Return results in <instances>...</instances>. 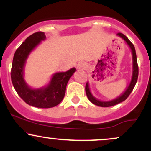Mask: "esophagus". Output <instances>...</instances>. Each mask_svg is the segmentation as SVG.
<instances>
[{"instance_id":"34e87169","label":"esophagus","mask_w":151,"mask_h":151,"mask_svg":"<svg viewBox=\"0 0 151 151\" xmlns=\"http://www.w3.org/2000/svg\"><path fill=\"white\" fill-rule=\"evenodd\" d=\"M86 65L85 63H84V62H80V63L78 64L77 65V70H85L86 68Z\"/></svg>"}]
</instances>
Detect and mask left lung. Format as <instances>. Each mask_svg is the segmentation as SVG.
<instances>
[{"label":"left lung","mask_w":151,"mask_h":151,"mask_svg":"<svg viewBox=\"0 0 151 151\" xmlns=\"http://www.w3.org/2000/svg\"><path fill=\"white\" fill-rule=\"evenodd\" d=\"M117 36L120 37L121 39L124 40L125 42L127 43V45L129 47L131 48V53H132V62H133V71H132V77H131V80L130 81V84L129 86H127L125 91H124V93H121L119 96H118L116 99H114L113 100H111V101H101V100H99L98 99L93 96L92 93L90 91L89 89V82H86V86H85V91L87 98L89 99V100L91 103L93 104L99 106L101 107H109V106H112L116 105L118 104L121 103V102L125 101L126 99L128 98V96H129L130 93H131V91H133V88H134L135 85H136L137 80H138V63H137V58H136V50H135L134 45L131 43V41L128 39V37L126 35H124V34L119 32L116 34Z\"/></svg>","instance_id":"1"}]
</instances>
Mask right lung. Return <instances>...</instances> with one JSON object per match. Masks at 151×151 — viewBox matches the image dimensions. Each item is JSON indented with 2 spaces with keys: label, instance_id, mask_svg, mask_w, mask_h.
<instances>
[{
  "label": "right lung",
  "instance_id": "add662e5",
  "mask_svg": "<svg viewBox=\"0 0 151 151\" xmlns=\"http://www.w3.org/2000/svg\"><path fill=\"white\" fill-rule=\"evenodd\" d=\"M46 39L43 32H35L26 38L15 51L11 68V81L20 97L27 104L37 108H52L63 99L68 81L76 72V68L67 72H56L52 76L47 85L33 89L24 79V71L27 59L31 52Z\"/></svg>",
  "mask_w": 151,
  "mask_h": 151
}]
</instances>
